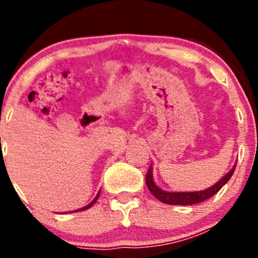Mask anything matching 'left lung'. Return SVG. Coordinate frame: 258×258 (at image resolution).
Here are the masks:
<instances>
[{
	"instance_id": "8db88e82",
	"label": "left lung",
	"mask_w": 258,
	"mask_h": 258,
	"mask_svg": "<svg viewBox=\"0 0 258 258\" xmlns=\"http://www.w3.org/2000/svg\"><path fill=\"white\" fill-rule=\"evenodd\" d=\"M236 165L231 168V171L228 173H226L217 183L213 184L212 187L204 189V191H196V192H168V191H162L160 187L156 186L155 181L152 177V168L150 167V170L147 171V175H146V184H147L148 189H150L151 194L156 197L157 200H160L161 202L167 205H177V206H189V205L200 204L202 201H206L210 197H212L213 195L217 194L223 186L228 182V179L232 177L233 172H235Z\"/></svg>"
}]
</instances>
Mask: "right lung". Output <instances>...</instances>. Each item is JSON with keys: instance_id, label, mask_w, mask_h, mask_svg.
Here are the masks:
<instances>
[{"instance_id": "right-lung-1", "label": "right lung", "mask_w": 258, "mask_h": 258, "mask_svg": "<svg viewBox=\"0 0 258 258\" xmlns=\"http://www.w3.org/2000/svg\"><path fill=\"white\" fill-rule=\"evenodd\" d=\"M98 196H100V192H98L97 194V196H96V199L93 200L92 202H91V204H88L87 206H85V207H82V209H80V210H76V211H72V212H79V211H83V210H87V209H90L91 206H93V205H95V202L97 201V199H98Z\"/></svg>"}]
</instances>
